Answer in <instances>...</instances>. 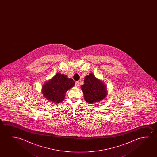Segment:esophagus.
Here are the masks:
<instances>
[{
  "instance_id": "1",
  "label": "esophagus",
  "mask_w": 157,
  "mask_h": 157,
  "mask_svg": "<svg viewBox=\"0 0 157 157\" xmlns=\"http://www.w3.org/2000/svg\"><path fill=\"white\" fill-rule=\"evenodd\" d=\"M75 86H76V87H79V82H75Z\"/></svg>"
}]
</instances>
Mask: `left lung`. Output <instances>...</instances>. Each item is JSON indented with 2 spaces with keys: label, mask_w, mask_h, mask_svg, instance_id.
<instances>
[{
  "label": "left lung",
  "mask_w": 157,
  "mask_h": 157,
  "mask_svg": "<svg viewBox=\"0 0 157 157\" xmlns=\"http://www.w3.org/2000/svg\"><path fill=\"white\" fill-rule=\"evenodd\" d=\"M81 87L85 101L90 104L101 101L107 95L105 85L92 73L85 77Z\"/></svg>",
  "instance_id": "1"
}]
</instances>
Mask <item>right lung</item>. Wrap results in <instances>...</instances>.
Masks as SVG:
<instances>
[{"instance_id":"add662e5","label":"right lung","mask_w":157,"mask_h":157,"mask_svg":"<svg viewBox=\"0 0 157 157\" xmlns=\"http://www.w3.org/2000/svg\"><path fill=\"white\" fill-rule=\"evenodd\" d=\"M75 85L72 79L64 74L58 73L42 87L43 94L47 100L55 103H60L65 98L67 90Z\"/></svg>"}]
</instances>
